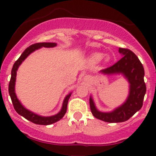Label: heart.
<instances>
[{
    "label": "heart",
    "instance_id": "b5f03b06",
    "mask_svg": "<svg viewBox=\"0 0 156 156\" xmlns=\"http://www.w3.org/2000/svg\"><path fill=\"white\" fill-rule=\"evenodd\" d=\"M103 58V54L100 53V52H95V53L92 54L91 55L89 58V60H90V62L92 63H98V62H100ZM104 58L105 62L108 61V58Z\"/></svg>",
    "mask_w": 156,
    "mask_h": 156
}]
</instances>
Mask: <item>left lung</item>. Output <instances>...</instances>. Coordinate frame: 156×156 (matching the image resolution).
<instances>
[{
	"label": "left lung",
	"mask_w": 156,
	"mask_h": 156,
	"mask_svg": "<svg viewBox=\"0 0 156 156\" xmlns=\"http://www.w3.org/2000/svg\"><path fill=\"white\" fill-rule=\"evenodd\" d=\"M122 57L113 66L101 70V73L108 75L122 74L129 83L127 98L122 105L110 112H103L97 109L91 97L90 107L94 116L107 122H121L128 120L143 105L146 85L144 80V70L137 55L129 49L119 48Z\"/></svg>",
	"instance_id": "8db88e82"
}]
</instances>
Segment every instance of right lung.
<instances>
[{
  "label": "right lung",
  "instance_id": "1",
  "mask_svg": "<svg viewBox=\"0 0 156 156\" xmlns=\"http://www.w3.org/2000/svg\"><path fill=\"white\" fill-rule=\"evenodd\" d=\"M57 45L55 43H37L34 44L30 45L29 48H27L26 50L23 51L21 56L19 58L17 61L15 62L13 65L12 69V76H11V80L9 82V86H8V92H9V95H10L11 99H12V104H13L14 108L17 112V113L22 115L25 118V119H28L30 122H34L35 124L39 125H50L54 123V122H58V120L62 118L65 115L67 110V105H68L69 99L71 94H69L64 99L63 101L62 107L61 111L59 112L56 115H51V116H41V115H37V114L34 113L30 112V110L27 109L24 106L21 104V102L19 101V99L17 98V96L15 92V85H16V73L19 69V66L22 64L25 59L27 58L32 52H34V51L39 49V48L44 47V48H54Z\"/></svg>",
  "mask_w": 156,
  "mask_h": 156
}]
</instances>
